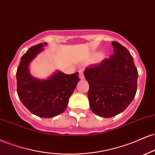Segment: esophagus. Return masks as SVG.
Here are the masks:
<instances>
[{
	"instance_id": "esophagus-1",
	"label": "esophagus",
	"mask_w": 155,
	"mask_h": 155,
	"mask_svg": "<svg viewBox=\"0 0 155 155\" xmlns=\"http://www.w3.org/2000/svg\"><path fill=\"white\" fill-rule=\"evenodd\" d=\"M79 77L81 78V80L84 79V75H83V70H79Z\"/></svg>"
}]
</instances>
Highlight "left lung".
Returning <instances> with one entry per match:
<instances>
[{
	"instance_id": "8db88e82",
	"label": "left lung",
	"mask_w": 155,
	"mask_h": 155,
	"mask_svg": "<svg viewBox=\"0 0 155 155\" xmlns=\"http://www.w3.org/2000/svg\"><path fill=\"white\" fill-rule=\"evenodd\" d=\"M113 55L85 69L89 84L90 108L102 117H112L123 112L137 91L138 71L134 58L126 48L112 41Z\"/></svg>"
}]
</instances>
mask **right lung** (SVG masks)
<instances>
[{"mask_svg":"<svg viewBox=\"0 0 155 155\" xmlns=\"http://www.w3.org/2000/svg\"><path fill=\"white\" fill-rule=\"evenodd\" d=\"M46 45L41 43L27 50L21 56L16 76L21 103L38 117L51 118L64 112L80 78L78 72L67 74L61 71H56L45 80L32 77L29 70L30 64Z\"/></svg>","mask_w":155,"mask_h":155,"instance_id":"obj_1","label":"right lung"}]
</instances>
